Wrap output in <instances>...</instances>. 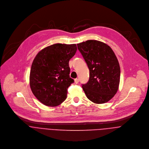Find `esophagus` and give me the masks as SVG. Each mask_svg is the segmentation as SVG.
<instances>
[{
	"instance_id": "34e87169",
	"label": "esophagus",
	"mask_w": 149,
	"mask_h": 149,
	"mask_svg": "<svg viewBox=\"0 0 149 149\" xmlns=\"http://www.w3.org/2000/svg\"><path fill=\"white\" fill-rule=\"evenodd\" d=\"M74 81H75V83L78 84V83L79 82V79H78V78H75V79H74Z\"/></svg>"
}]
</instances>
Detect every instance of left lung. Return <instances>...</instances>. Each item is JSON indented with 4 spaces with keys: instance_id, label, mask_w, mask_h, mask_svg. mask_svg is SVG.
I'll use <instances>...</instances> for the list:
<instances>
[{
    "instance_id": "8db88e82",
    "label": "left lung",
    "mask_w": 149,
    "mask_h": 149,
    "mask_svg": "<svg viewBox=\"0 0 149 149\" xmlns=\"http://www.w3.org/2000/svg\"><path fill=\"white\" fill-rule=\"evenodd\" d=\"M78 49L90 70L88 82L82 84L87 97L95 104L110 101L117 93L120 79V68L112 49L96 40L77 44Z\"/></svg>"
}]
</instances>
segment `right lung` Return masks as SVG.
Segmentation results:
<instances>
[{"instance_id":"1","label":"right lung","mask_w":149,"mask_h":149,"mask_svg":"<svg viewBox=\"0 0 149 149\" xmlns=\"http://www.w3.org/2000/svg\"><path fill=\"white\" fill-rule=\"evenodd\" d=\"M76 44H55L40 51L32 63L29 84L32 93L43 104L55 107L67 98V89L74 82L70 77L69 61Z\"/></svg>"}]
</instances>
